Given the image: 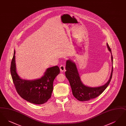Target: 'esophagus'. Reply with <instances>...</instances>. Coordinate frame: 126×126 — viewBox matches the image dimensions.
<instances>
[{"label": "esophagus", "mask_w": 126, "mask_h": 126, "mask_svg": "<svg viewBox=\"0 0 126 126\" xmlns=\"http://www.w3.org/2000/svg\"><path fill=\"white\" fill-rule=\"evenodd\" d=\"M60 71L61 72H64L65 71V66H64V65H61L60 67Z\"/></svg>", "instance_id": "34e87169"}]
</instances>
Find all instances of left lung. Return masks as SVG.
<instances>
[{
	"label": "left lung",
	"instance_id": "obj_1",
	"mask_svg": "<svg viewBox=\"0 0 126 126\" xmlns=\"http://www.w3.org/2000/svg\"><path fill=\"white\" fill-rule=\"evenodd\" d=\"M109 51L111 53V49L108 43L107 44ZM112 64L113 63V57L111 55ZM65 75L70 84L72 93L74 97L80 101H87L94 99L101 94L106 89L110 84L113 72V66L110 78L108 82L104 85L98 87H89L85 86L82 83L78 74L76 65L71 60L66 61Z\"/></svg>",
	"mask_w": 126,
	"mask_h": 126
}]
</instances>
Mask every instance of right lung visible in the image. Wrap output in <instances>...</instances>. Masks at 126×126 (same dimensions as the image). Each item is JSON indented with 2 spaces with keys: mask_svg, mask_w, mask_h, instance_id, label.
<instances>
[{
  "mask_svg": "<svg viewBox=\"0 0 126 126\" xmlns=\"http://www.w3.org/2000/svg\"><path fill=\"white\" fill-rule=\"evenodd\" d=\"M15 54V50L11 63L10 72L18 94L26 101L35 104L46 102L51 96L54 79L60 73L59 66L48 68L40 79L32 81L22 79L16 71Z\"/></svg>",
  "mask_w": 126,
  "mask_h": 126,
  "instance_id": "1",
  "label": "right lung"
}]
</instances>
